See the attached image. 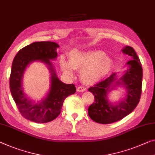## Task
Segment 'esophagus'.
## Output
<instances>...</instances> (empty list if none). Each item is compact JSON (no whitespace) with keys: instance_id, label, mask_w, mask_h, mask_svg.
I'll return each mask as SVG.
<instances>
[{"instance_id":"esophagus-1","label":"esophagus","mask_w":155,"mask_h":155,"mask_svg":"<svg viewBox=\"0 0 155 155\" xmlns=\"http://www.w3.org/2000/svg\"><path fill=\"white\" fill-rule=\"evenodd\" d=\"M86 91V89L85 88V87H77V91L79 92H84Z\"/></svg>"}]
</instances>
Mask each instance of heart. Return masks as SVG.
Wrapping results in <instances>:
<instances>
[{"label": "heart", "instance_id": "obj_1", "mask_svg": "<svg viewBox=\"0 0 155 155\" xmlns=\"http://www.w3.org/2000/svg\"><path fill=\"white\" fill-rule=\"evenodd\" d=\"M60 66L62 71L69 76L74 75V70L81 71L82 81L92 85L100 82L109 74L113 62L102 51L74 49L69 54V62L62 58Z\"/></svg>", "mask_w": 155, "mask_h": 155}]
</instances>
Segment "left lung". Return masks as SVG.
<instances>
[{
    "instance_id": "left-lung-1",
    "label": "left lung",
    "mask_w": 155,
    "mask_h": 155,
    "mask_svg": "<svg viewBox=\"0 0 155 155\" xmlns=\"http://www.w3.org/2000/svg\"><path fill=\"white\" fill-rule=\"evenodd\" d=\"M122 51L130 56L131 61L127 63L128 68L120 77L114 73L107 79L88 89L94 96V102L88 107V115L97 123L110 124L120 120L131 114L139 102L143 78L141 63L132 47L126 46ZM120 86L126 89V97L117 103H110L107 94Z\"/></svg>"
}]
</instances>
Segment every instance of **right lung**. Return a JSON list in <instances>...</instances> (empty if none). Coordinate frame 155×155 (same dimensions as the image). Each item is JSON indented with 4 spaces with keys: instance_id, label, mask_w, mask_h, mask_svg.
Listing matches in <instances>:
<instances>
[{
    "instance_id": "obj_1",
    "label": "right lung",
    "mask_w": 155,
    "mask_h": 155,
    "mask_svg": "<svg viewBox=\"0 0 155 155\" xmlns=\"http://www.w3.org/2000/svg\"><path fill=\"white\" fill-rule=\"evenodd\" d=\"M59 45L53 41H36L21 48L15 55L12 64L10 87L12 96L18 110L25 118L37 123L54 120L61 114L64 99L74 94V84H66L58 78L50 60L58 56ZM35 61L45 63L51 73L50 87L45 98L35 103L24 93L22 85L25 69Z\"/></svg>"
}]
</instances>
